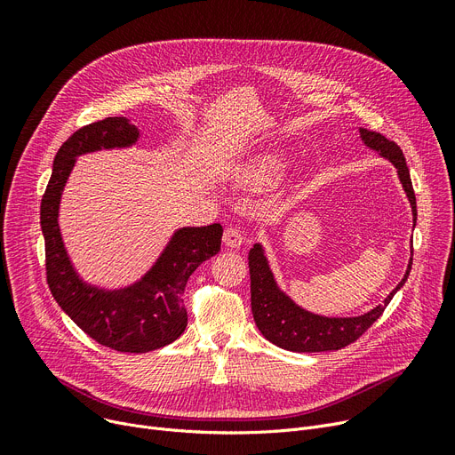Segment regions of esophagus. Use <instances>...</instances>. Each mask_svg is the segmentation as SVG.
<instances>
[{
    "label": "esophagus",
    "instance_id": "1",
    "mask_svg": "<svg viewBox=\"0 0 455 455\" xmlns=\"http://www.w3.org/2000/svg\"><path fill=\"white\" fill-rule=\"evenodd\" d=\"M245 242V235L240 227H228L223 234V243L227 247H240Z\"/></svg>",
    "mask_w": 455,
    "mask_h": 455
}]
</instances>
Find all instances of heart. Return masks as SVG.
<instances>
[{
    "mask_svg": "<svg viewBox=\"0 0 455 455\" xmlns=\"http://www.w3.org/2000/svg\"><path fill=\"white\" fill-rule=\"evenodd\" d=\"M282 170L283 160L278 155H267L249 162L237 179L251 188H267L278 179Z\"/></svg>",
    "mask_w": 455,
    "mask_h": 455,
    "instance_id": "b5f03b06",
    "label": "heart"
}]
</instances>
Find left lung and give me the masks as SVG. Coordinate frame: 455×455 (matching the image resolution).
Returning a JSON list of instances; mask_svg holds the SVG:
<instances>
[{
  "label": "left lung",
  "mask_w": 455,
  "mask_h": 455,
  "mask_svg": "<svg viewBox=\"0 0 455 455\" xmlns=\"http://www.w3.org/2000/svg\"><path fill=\"white\" fill-rule=\"evenodd\" d=\"M362 140L369 148L379 151L389 158L398 170L400 182L403 184L405 194H408L413 208V218L417 223V199L410 177L408 164H405L402 149L395 141L381 136L379 132L360 129ZM413 258L405 271L402 282L391 291V295L384 300V304L376 306L372 312L354 317V319H328L314 314H307L299 306H295L288 297H285L273 280L269 271L267 259L261 252L259 245H254L249 252V271H251V306L252 315L258 330L264 333V338L275 343L280 348L291 352H326V350H339L348 347L350 343L360 339L363 333L379 319L384 309L395 297V293L402 288L403 282L408 280L411 271Z\"/></svg>",
  "instance_id": "obj_1"
}]
</instances>
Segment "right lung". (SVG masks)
Returning <instances> with one entry per match:
<instances>
[{"instance_id":"obj_1","label":"right lung","mask_w":455,"mask_h":455,"mask_svg":"<svg viewBox=\"0 0 455 455\" xmlns=\"http://www.w3.org/2000/svg\"><path fill=\"white\" fill-rule=\"evenodd\" d=\"M138 129L125 117H105L71 134L53 160V173L40 203L45 243V278L53 299L86 336L117 352H149L173 343L188 324L182 300L188 278L221 249L223 227L182 228L167 245L156 266L141 282L122 291L84 285L71 269L59 232V201L76 156L101 148L134 143Z\"/></svg>"}]
</instances>
